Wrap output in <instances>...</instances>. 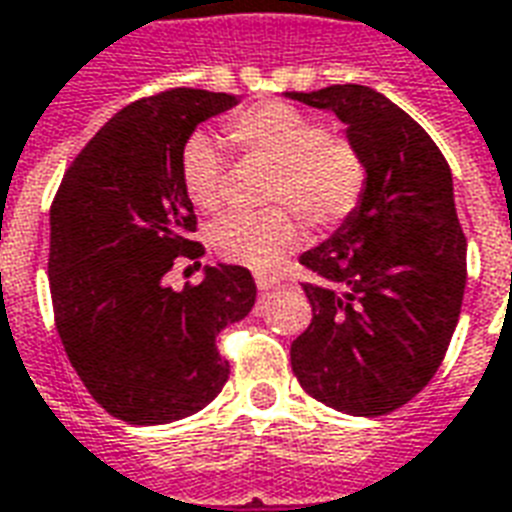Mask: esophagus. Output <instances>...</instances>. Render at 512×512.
Segmentation results:
<instances>
[{"mask_svg": "<svg viewBox=\"0 0 512 512\" xmlns=\"http://www.w3.org/2000/svg\"><path fill=\"white\" fill-rule=\"evenodd\" d=\"M281 278H275V275H267V272H259L256 275V286H259V292H270L272 286H278Z\"/></svg>", "mask_w": 512, "mask_h": 512, "instance_id": "esophagus-1", "label": "esophagus"}]
</instances>
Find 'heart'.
<instances>
[{
  "instance_id": "1",
  "label": "heart",
  "mask_w": 512,
  "mask_h": 512,
  "mask_svg": "<svg viewBox=\"0 0 512 512\" xmlns=\"http://www.w3.org/2000/svg\"><path fill=\"white\" fill-rule=\"evenodd\" d=\"M226 138L245 158L270 163L267 204L261 215H226L210 231L212 248L223 259L272 272L300 245L302 223L313 231H333L360 210L368 188V166L352 138L324 130L302 108L267 100L226 122ZM223 155L204 133L188 138L179 158V179L199 212L223 204Z\"/></svg>"
}]
</instances>
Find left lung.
I'll use <instances>...</instances> for the list:
<instances>
[{"label":"left lung","mask_w":512,"mask_h":512,"mask_svg":"<svg viewBox=\"0 0 512 512\" xmlns=\"http://www.w3.org/2000/svg\"><path fill=\"white\" fill-rule=\"evenodd\" d=\"M286 98L335 111L368 166L360 210L300 256L316 281L302 283L313 319L292 343V371L338 412H395L431 382L461 313L466 237L453 174L434 138L376 89Z\"/></svg>","instance_id":"1"}]
</instances>
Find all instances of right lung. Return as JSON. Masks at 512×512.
I'll list each match as a JSON object with an SVG mask.
<instances>
[{"label":"right lung","instance_id":"obj_1","mask_svg":"<svg viewBox=\"0 0 512 512\" xmlns=\"http://www.w3.org/2000/svg\"><path fill=\"white\" fill-rule=\"evenodd\" d=\"M237 103L226 92L166 89L122 108L67 166L51 201L48 286L70 365L111 417L174 423L229 379L218 333L251 313L245 267H207L182 292L177 261L201 267L204 245L179 158L199 122Z\"/></svg>","mask_w":512,"mask_h":512}]
</instances>
